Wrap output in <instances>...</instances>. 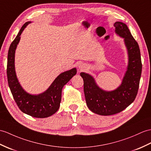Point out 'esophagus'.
Masks as SVG:
<instances>
[{
    "mask_svg": "<svg viewBox=\"0 0 151 151\" xmlns=\"http://www.w3.org/2000/svg\"><path fill=\"white\" fill-rule=\"evenodd\" d=\"M83 68H84L83 64H80V65H79V69H80V70H82V69H83Z\"/></svg>",
    "mask_w": 151,
    "mask_h": 151,
    "instance_id": "esophagus-1",
    "label": "esophagus"
}]
</instances>
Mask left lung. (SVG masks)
<instances>
[{
	"label": "left lung",
	"mask_w": 151,
	"mask_h": 151,
	"mask_svg": "<svg viewBox=\"0 0 151 151\" xmlns=\"http://www.w3.org/2000/svg\"><path fill=\"white\" fill-rule=\"evenodd\" d=\"M115 31L124 38L129 55V64L121 86L113 91H105L96 85L93 77L80 73L83 80V91L87 106L93 113L104 116L117 114L135 100L139 89L142 64L138 42L125 24L116 22Z\"/></svg>",
	"instance_id": "left-lung-1"
}]
</instances>
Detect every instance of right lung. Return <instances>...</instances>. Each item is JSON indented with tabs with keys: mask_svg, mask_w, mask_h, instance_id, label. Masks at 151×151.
I'll list each match as a JSON object with an SVG mask.
<instances>
[{
	"mask_svg": "<svg viewBox=\"0 0 151 151\" xmlns=\"http://www.w3.org/2000/svg\"><path fill=\"white\" fill-rule=\"evenodd\" d=\"M30 23L31 22H27L24 24L9 46L7 63L8 82L13 99L21 111L35 118H47L58 110L63 87L76 75V69L73 68L61 73L43 93L38 95L27 93L17 80L14 63L15 50L20 39V35L24 28Z\"/></svg>",
	"mask_w": 151,
	"mask_h": 151,
	"instance_id": "right-lung-1",
	"label": "right lung"
}]
</instances>
